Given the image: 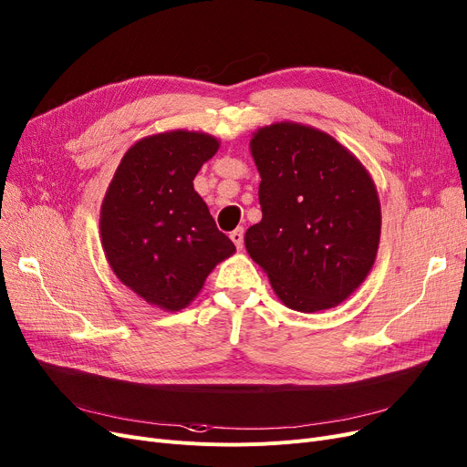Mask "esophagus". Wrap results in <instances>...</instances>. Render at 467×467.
I'll list each match as a JSON object with an SVG mask.
<instances>
[{
  "mask_svg": "<svg viewBox=\"0 0 467 467\" xmlns=\"http://www.w3.org/2000/svg\"><path fill=\"white\" fill-rule=\"evenodd\" d=\"M230 239L234 241L237 249H244V228H235V230L230 234Z\"/></svg>",
  "mask_w": 467,
  "mask_h": 467,
  "instance_id": "1",
  "label": "esophagus"
}]
</instances>
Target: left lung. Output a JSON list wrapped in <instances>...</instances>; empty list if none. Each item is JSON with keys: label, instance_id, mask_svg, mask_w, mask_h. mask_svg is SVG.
<instances>
[{"label": "left lung", "instance_id": "obj_1", "mask_svg": "<svg viewBox=\"0 0 467 467\" xmlns=\"http://www.w3.org/2000/svg\"><path fill=\"white\" fill-rule=\"evenodd\" d=\"M249 147L263 209L245 234L249 256L285 306H337L376 263L381 207L374 180L347 147L312 126H263Z\"/></svg>", "mask_w": 467, "mask_h": 467}]
</instances>
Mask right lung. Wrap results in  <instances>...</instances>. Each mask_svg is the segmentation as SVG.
Wrapping results in <instances>:
<instances>
[{
  "instance_id": "add662e5",
  "label": "right lung",
  "mask_w": 467,
  "mask_h": 467,
  "mask_svg": "<svg viewBox=\"0 0 467 467\" xmlns=\"http://www.w3.org/2000/svg\"><path fill=\"white\" fill-rule=\"evenodd\" d=\"M220 141L172 130L147 136L124 153L99 216L101 245L120 282L149 305L188 306L218 263L235 253L193 190Z\"/></svg>"
}]
</instances>
